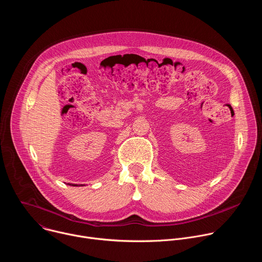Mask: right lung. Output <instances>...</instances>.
Listing matches in <instances>:
<instances>
[{"label":"right lung","mask_w":262,"mask_h":262,"mask_svg":"<svg viewBox=\"0 0 262 262\" xmlns=\"http://www.w3.org/2000/svg\"><path fill=\"white\" fill-rule=\"evenodd\" d=\"M68 184H70V183H68ZM71 185H77V184H71Z\"/></svg>","instance_id":"right-lung-1"}]
</instances>
